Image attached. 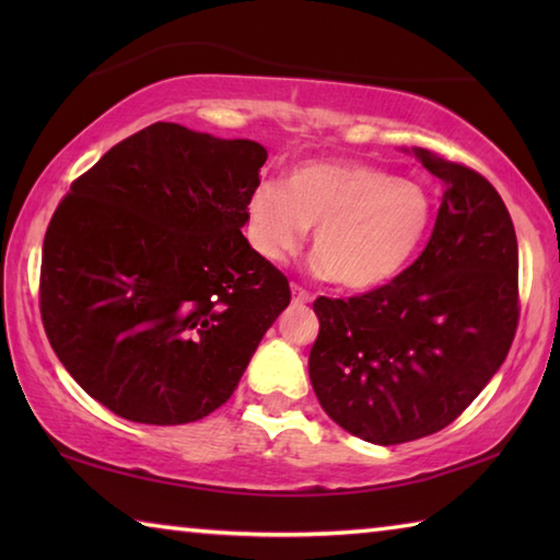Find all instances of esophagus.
<instances>
[{
  "label": "esophagus",
  "mask_w": 560,
  "mask_h": 560,
  "mask_svg": "<svg viewBox=\"0 0 560 560\" xmlns=\"http://www.w3.org/2000/svg\"><path fill=\"white\" fill-rule=\"evenodd\" d=\"M291 296H293V303H308L311 301V293L306 289H301L299 283H291Z\"/></svg>",
  "instance_id": "34e87169"
}]
</instances>
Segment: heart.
Segmentation results:
<instances>
[{
	"label": "heart",
	"mask_w": 560,
	"mask_h": 560,
	"mask_svg": "<svg viewBox=\"0 0 560 560\" xmlns=\"http://www.w3.org/2000/svg\"><path fill=\"white\" fill-rule=\"evenodd\" d=\"M432 222L422 185L350 160H308L283 187L261 183L244 212L252 249L283 264L314 230V269L353 291L393 281L420 249Z\"/></svg>",
	"instance_id": "1"
}]
</instances>
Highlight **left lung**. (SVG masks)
Here are the masks:
<instances>
[{
	"label": "left lung",
	"instance_id": "obj_1",
	"mask_svg": "<svg viewBox=\"0 0 560 560\" xmlns=\"http://www.w3.org/2000/svg\"><path fill=\"white\" fill-rule=\"evenodd\" d=\"M412 153L444 185L424 252L381 289L314 301L318 402L383 447L457 420L506 360L518 324V246L504 200L474 170Z\"/></svg>",
	"mask_w": 560,
	"mask_h": 560
}]
</instances>
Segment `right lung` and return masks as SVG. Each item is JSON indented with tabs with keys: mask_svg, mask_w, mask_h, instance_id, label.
Segmentation results:
<instances>
[{
	"mask_svg": "<svg viewBox=\"0 0 560 560\" xmlns=\"http://www.w3.org/2000/svg\"><path fill=\"white\" fill-rule=\"evenodd\" d=\"M267 148L153 122L71 185L42 254V320L93 400L143 424L230 400L289 306L242 234Z\"/></svg>",
	"mask_w": 560,
	"mask_h": 560,
	"instance_id": "1",
	"label": "right lung"
}]
</instances>
